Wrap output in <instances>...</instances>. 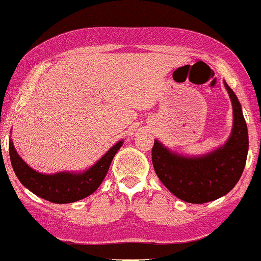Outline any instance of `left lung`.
<instances>
[{
  "instance_id": "obj_1",
  "label": "left lung",
  "mask_w": 261,
  "mask_h": 261,
  "mask_svg": "<svg viewBox=\"0 0 261 261\" xmlns=\"http://www.w3.org/2000/svg\"><path fill=\"white\" fill-rule=\"evenodd\" d=\"M232 105V128L224 145L199 156L182 155L155 140L152 165L167 190L182 201L204 204L234 189L245 167L248 126L237 95L224 81Z\"/></svg>"
}]
</instances>
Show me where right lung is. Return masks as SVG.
Listing matches in <instances>:
<instances>
[{"mask_svg": "<svg viewBox=\"0 0 261 261\" xmlns=\"http://www.w3.org/2000/svg\"><path fill=\"white\" fill-rule=\"evenodd\" d=\"M123 140L117 141L100 160L84 171H61L56 174H42L27 165L13 146L12 139L8 142L11 164L17 179L35 195L55 204H68L90 196L97 190L109 171L112 159L122 146Z\"/></svg>", "mask_w": 261, "mask_h": 261, "instance_id": "obj_1", "label": "right lung"}]
</instances>
